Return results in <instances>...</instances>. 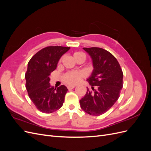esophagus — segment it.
<instances>
[{"label":"esophagus","instance_id":"34e87169","mask_svg":"<svg viewBox=\"0 0 151 151\" xmlns=\"http://www.w3.org/2000/svg\"><path fill=\"white\" fill-rule=\"evenodd\" d=\"M75 87H76L75 86H68L67 88H68V89H74Z\"/></svg>","mask_w":151,"mask_h":151}]
</instances>
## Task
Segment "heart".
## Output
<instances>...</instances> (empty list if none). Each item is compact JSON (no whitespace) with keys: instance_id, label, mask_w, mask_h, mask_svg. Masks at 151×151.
I'll list each match as a JSON object with an SVG mask.
<instances>
[{"instance_id":"1","label":"heart","mask_w":151,"mask_h":151,"mask_svg":"<svg viewBox=\"0 0 151 151\" xmlns=\"http://www.w3.org/2000/svg\"><path fill=\"white\" fill-rule=\"evenodd\" d=\"M79 56H83L84 57V55L81 52H75L73 54V57L75 59L76 57ZM86 74L85 72L83 71H78V72H68L65 75L63 76V80L65 83L71 85H75L77 83H79L81 81L83 77H85Z\"/></svg>"}]
</instances>
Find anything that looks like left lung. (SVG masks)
Here are the masks:
<instances>
[{
    "instance_id": "1",
    "label": "left lung",
    "mask_w": 151,
    "mask_h": 151,
    "mask_svg": "<svg viewBox=\"0 0 151 151\" xmlns=\"http://www.w3.org/2000/svg\"><path fill=\"white\" fill-rule=\"evenodd\" d=\"M92 59L94 69L87 81L92 91L87 88L80 100L81 108L93 116L106 112L120 97L123 88V72L113 55L101 48H83Z\"/></svg>"
}]
</instances>
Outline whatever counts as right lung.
Masks as SVG:
<instances>
[{
    "instance_id": "add662e5",
    "label": "right lung",
    "mask_w": 151,
    "mask_h": 151,
    "mask_svg": "<svg viewBox=\"0 0 151 151\" xmlns=\"http://www.w3.org/2000/svg\"><path fill=\"white\" fill-rule=\"evenodd\" d=\"M70 48L45 47L36 53L28 63L26 88L29 98L40 111L51 113L62 106L68 89L63 85L54 89L49 83L50 75L56 69L61 57Z\"/></svg>"
}]
</instances>
